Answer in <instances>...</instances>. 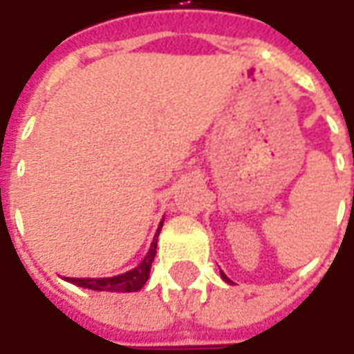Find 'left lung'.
Masks as SVG:
<instances>
[{
	"mask_svg": "<svg viewBox=\"0 0 354 354\" xmlns=\"http://www.w3.org/2000/svg\"><path fill=\"white\" fill-rule=\"evenodd\" d=\"M222 279H223V281H225V282H231L230 279H227V277H225V274H223V273H222Z\"/></svg>",
	"mask_w": 354,
	"mask_h": 354,
	"instance_id": "1",
	"label": "left lung"
}]
</instances>
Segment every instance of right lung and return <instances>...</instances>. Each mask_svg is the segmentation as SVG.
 Segmentation results:
<instances>
[{
    "instance_id": "add662e5",
    "label": "right lung",
    "mask_w": 354,
    "mask_h": 354,
    "mask_svg": "<svg viewBox=\"0 0 354 354\" xmlns=\"http://www.w3.org/2000/svg\"><path fill=\"white\" fill-rule=\"evenodd\" d=\"M162 227V222L159 225V230L155 233L153 243L147 256L142 260L138 267H134L131 271H127L123 274H115V277H106V279H70L66 277V281L77 284L81 288H91L96 292H138L140 288H144V284L149 279V271H151V263H153L155 250H157V237L159 231Z\"/></svg>"
}]
</instances>
